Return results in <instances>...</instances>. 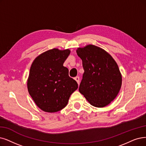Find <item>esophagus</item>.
I'll use <instances>...</instances> for the list:
<instances>
[{
	"instance_id": "obj_1",
	"label": "esophagus",
	"mask_w": 146,
	"mask_h": 146,
	"mask_svg": "<svg viewBox=\"0 0 146 146\" xmlns=\"http://www.w3.org/2000/svg\"><path fill=\"white\" fill-rule=\"evenodd\" d=\"M74 79H75V80H76V81L77 82L78 84H80V77H76L74 78Z\"/></svg>"
}]
</instances>
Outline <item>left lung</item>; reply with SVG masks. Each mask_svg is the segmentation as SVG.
<instances>
[{"instance_id":"left-lung-1","label":"left lung","mask_w":146,"mask_h":146,"mask_svg":"<svg viewBox=\"0 0 146 146\" xmlns=\"http://www.w3.org/2000/svg\"><path fill=\"white\" fill-rule=\"evenodd\" d=\"M84 72L79 92L92 106L104 107L113 101L121 86L117 63L106 51L93 45L77 50Z\"/></svg>"}]
</instances>
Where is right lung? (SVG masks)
<instances>
[{"label": "right lung", "mask_w": 146, "mask_h": 146, "mask_svg": "<svg viewBox=\"0 0 146 146\" xmlns=\"http://www.w3.org/2000/svg\"><path fill=\"white\" fill-rule=\"evenodd\" d=\"M69 49L53 48L38 56L33 62L27 80V89L36 106L44 111L54 113L65 108L70 96L78 88L63 66Z\"/></svg>", "instance_id": "obj_1"}]
</instances>
